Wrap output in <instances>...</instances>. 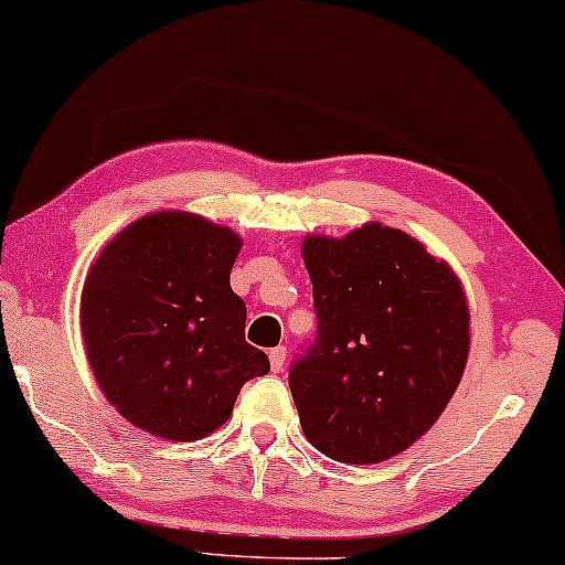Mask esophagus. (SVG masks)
Wrapping results in <instances>:
<instances>
[{"mask_svg": "<svg viewBox=\"0 0 565 565\" xmlns=\"http://www.w3.org/2000/svg\"><path fill=\"white\" fill-rule=\"evenodd\" d=\"M285 359H288V351H285L282 345H277V349H270V369H273L275 373L282 371Z\"/></svg>", "mask_w": 565, "mask_h": 565, "instance_id": "34e87169", "label": "esophagus"}]
</instances>
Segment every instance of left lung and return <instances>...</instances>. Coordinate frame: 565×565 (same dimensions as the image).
<instances>
[{"instance_id": "1", "label": "left lung", "mask_w": 565, "mask_h": 565, "mask_svg": "<svg viewBox=\"0 0 565 565\" xmlns=\"http://www.w3.org/2000/svg\"><path fill=\"white\" fill-rule=\"evenodd\" d=\"M316 335L288 381L302 431L335 462L373 465L427 431L470 351V312L449 265L371 222L302 245Z\"/></svg>"}]
</instances>
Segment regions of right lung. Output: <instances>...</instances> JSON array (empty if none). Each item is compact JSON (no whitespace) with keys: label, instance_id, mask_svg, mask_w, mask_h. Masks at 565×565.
<instances>
[{"label":"right lung","instance_id":"right-lung-1","mask_svg":"<svg viewBox=\"0 0 565 565\" xmlns=\"http://www.w3.org/2000/svg\"><path fill=\"white\" fill-rule=\"evenodd\" d=\"M242 242L204 216L134 222L95 259L81 326L90 369L120 416L153 437L192 441L230 419L239 388L270 371L245 341L230 288Z\"/></svg>","mask_w":565,"mask_h":565}]
</instances>
